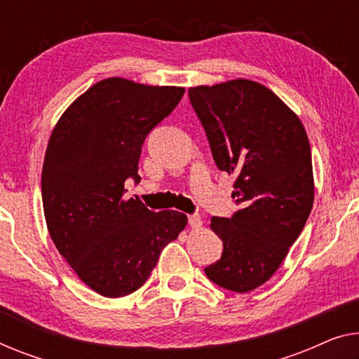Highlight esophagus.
<instances>
[{
    "instance_id": "obj_1",
    "label": "esophagus",
    "mask_w": 359,
    "mask_h": 359,
    "mask_svg": "<svg viewBox=\"0 0 359 359\" xmlns=\"http://www.w3.org/2000/svg\"><path fill=\"white\" fill-rule=\"evenodd\" d=\"M189 224H190L191 229H200L203 226V219H201L200 214H190Z\"/></svg>"
}]
</instances>
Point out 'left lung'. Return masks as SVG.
Instances as JSON below:
<instances>
[{
    "label": "left lung",
    "mask_w": 359,
    "mask_h": 359,
    "mask_svg": "<svg viewBox=\"0 0 359 359\" xmlns=\"http://www.w3.org/2000/svg\"><path fill=\"white\" fill-rule=\"evenodd\" d=\"M189 96L214 163L237 177L232 196L242 205L232 217L211 219L224 251L205 272L216 285L247 293L274 276L311 212L306 130L279 96L253 80L200 85Z\"/></svg>",
    "instance_id": "obj_1"
}]
</instances>
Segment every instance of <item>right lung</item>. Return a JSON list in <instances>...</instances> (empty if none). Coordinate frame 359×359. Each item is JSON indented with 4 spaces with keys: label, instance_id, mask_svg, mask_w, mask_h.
I'll use <instances>...</instances> for the list:
<instances>
[{
    "label": "right lung",
    "instance_id": "right-lung-1",
    "mask_svg": "<svg viewBox=\"0 0 359 359\" xmlns=\"http://www.w3.org/2000/svg\"><path fill=\"white\" fill-rule=\"evenodd\" d=\"M182 87L111 77L80 95L57 121L41 170L48 232L80 280L100 295L126 297L151 274L187 216L126 200L127 179L149 132L174 111Z\"/></svg>",
    "mask_w": 359,
    "mask_h": 359
}]
</instances>
